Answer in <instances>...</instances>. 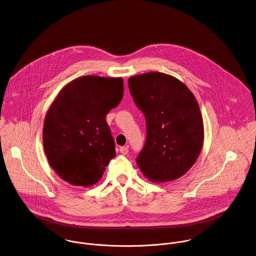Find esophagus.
Masks as SVG:
<instances>
[{
    "mask_svg": "<svg viewBox=\"0 0 256 256\" xmlns=\"http://www.w3.org/2000/svg\"><path fill=\"white\" fill-rule=\"evenodd\" d=\"M120 152L122 154V155H126L128 153V148L126 146H122L120 148Z\"/></svg>",
    "mask_w": 256,
    "mask_h": 256,
    "instance_id": "34e87169",
    "label": "esophagus"
}]
</instances>
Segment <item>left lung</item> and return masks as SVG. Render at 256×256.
<instances>
[{"mask_svg": "<svg viewBox=\"0 0 256 256\" xmlns=\"http://www.w3.org/2000/svg\"><path fill=\"white\" fill-rule=\"evenodd\" d=\"M128 88L147 126L145 146L136 158L143 176L156 183L184 176L204 143V122L195 96L181 80L160 72L132 76Z\"/></svg>", "mask_w": 256, "mask_h": 256, "instance_id": "1", "label": "left lung"}]
</instances>
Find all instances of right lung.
I'll list each match as a JSON object with an SVG mask.
<instances>
[{
    "mask_svg": "<svg viewBox=\"0 0 256 256\" xmlns=\"http://www.w3.org/2000/svg\"><path fill=\"white\" fill-rule=\"evenodd\" d=\"M124 94V80L82 76L68 82L52 103L42 128L46 156L61 179L75 186L98 182L115 141L106 122Z\"/></svg>",
    "mask_w": 256,
    "mask_h": 256,
    "instance_id": "1",
    "label": "right lung"
}]
</instances>
